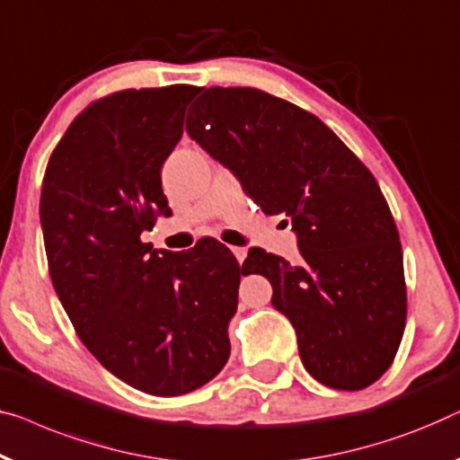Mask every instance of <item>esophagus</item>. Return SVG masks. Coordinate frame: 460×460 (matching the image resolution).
<instances>
[{
	"label": "esophagus",
	"instance_id": "esophagus-1",
	"mask_svg": "<svg viewBox=\"0 0 460 460\" xmlns=\"http://www.w3.org/2000/svg\"><path fill=\"white\" fill-rule=\"evenodd\" d=\"M232 252H234L236 261L243 263L244 257H246V249H243V246H232Z\"/></svg>",
	"mask_w": 460,
	"mask_h": 460
}]
</instances>
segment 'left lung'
Masks as SVG:
<instances>
[{"mask_svg":"<svg viewBox=\"0 0 460 460\" xmlns=\"http://www.w3.org/2000/svg\"><path fill=\"white\" fill-rule=\"evenodd\" d=\"M186 132L263 214L290 217L298 265L251 249L243 268L271 282L305 369L336 390L374 384L407 322L401 241L374 174L317 116L251 86H211Z\"/></svg>","mask_w":460,"mask_h":460,"instance_id":"1","label":"left lung"}]
</instances>
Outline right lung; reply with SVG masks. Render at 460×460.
Returning a JSON list of instances; mask_svg holds the SVG:
<instances>
[{"instance_id": "add662e5", "label": "right lung", "mask_w": 460, "mask_h": 460, "mask_svg": "<svg viewBox=\"0 0 460 460\" xmlns=\"http://www.w3.org/2000/svg\"><path fill=\"white\" fill-rule=\"evenodd\" d=\"M197 86L128 89L93 102L53 149L41 228L53 288L110 374L153 396L214 379L244 268L216 241L153 249L141 234L172 209L162 165L182 137Z\"/></svg>"}]
</instances>
